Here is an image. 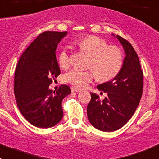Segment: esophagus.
I'll list each match as a JSON object with an SVG mask.
<instances>
[{
	"instance_id": "1",
	"label": "esophagus",
	"mask_w": 159,
	"mask_h": 159,
	"mask_svg": "<svg viewBox=\"0 0 159 159\" xmlns=\"http://www.w3.org/2000/svg\"><path fill=\"white\" fill-rule=\"evenodd\" d=\"M71 91H72V92H76V93H78V92H81V89L78 88V87L72 86V87H71Z\"/></svg>"
}]
</instances>
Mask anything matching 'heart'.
I'll return each mask as SVG.
<instances>
[{
	"mask_svg": "<svg viewBox=\"0 0 159 159\" xmlns=\"http://www.w3.org/2000/svg\"><path fill=\"white\" fill-rule=\"evenodd\" d=\"M79 48L90 56L88 70H70L64 74V80L77 87H84L97 77L104 81L113 79L120 73L124 64L123 52L116 46H108L104 39L90 35L78 43ZM58 64L66 68L71 62V55L67 48L60 51Z\"/></svg>",
	"mask_w": 159,
	"mask_h": 159,
	"instance_id": "obj_1",
	"label": "heart"
}]
</instances>
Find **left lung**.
<instances>
[{"mask_svg": "<svg viewBox=\"0 0 159 159\" xmlns=\"http://www.w3.org/2000/svg\"><path fill=\"white\" fill-rule=\"evenodd\" d=\"M116 37L126 54L122 68L111 81L97 85L108 96L101 101L98 96L90 93L91 100L87 106L89 121L102 131L122 128L135 113L143 94V74L136 51L125 39Z\"/></svg>", "mask_w": 159, "mask_h": 159, "instance_id": "left-lung-1", "label": "left lung"}]
</instances>
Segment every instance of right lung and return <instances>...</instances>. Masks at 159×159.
Here are the masks:
<instances>
[{
  "label": "right lung",
  "mask_w": 159,
  "mask_h": 159,
  "mask_svg": "<svg viewBox=\"0 0 159 159\" xmlns=\"http://www.w3.org/2000/svg\"><path fill=\"white\" fill-rule=\"evenodd\" d=\"M67 31H44L28 47L17 63L14 93L23 116L37 128H48L63 116L62 101L71 93L68 85L49 89L61 73L55 55L57 46Z\"/></svg>",
  "instance_id": "add662e5"
}]
</instances>
